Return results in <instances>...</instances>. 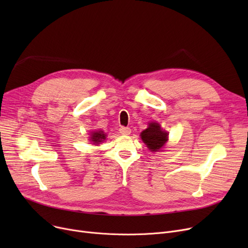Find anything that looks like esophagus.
I'll return each instance as SVG.
<instances>
[{"instance_id": "34e87169", "label": "esophagus", "mask_w": 248, "mask_h": 248, "mask_svg": "<svg viewBox=\"0 0 248 248\" xmlns=\"http://www.w3.org/2000/svg\"><path fill=\"white\" fill-rule=\"evenodd\" d=\"M131 128L129 127H125V126H122L121 128H120V133L122 134V135H124V136H127V135H129L131 134Z\"/></svg>"}]
</instances>
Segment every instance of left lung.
Returning a JSON list of instances; mask_svg holds the SVG:
<instances>
[{
	"mask_svg": "<svg viewBox=\"0 0 248 248\" xmlns=\"http://www.w3.org/2000/svg\"><path fill=\"white\" fill-rule=\"evenodd\" d=\"M168 133L162 129L158 123L152 122L148 128L140 133V138L152 152H159L168 140Z\"/></svg>",
	"mask_w": 248,
	"mask_h": 248,
	"instance_id": "8db88e82",
	"label": "left lung"
}]
</instances>
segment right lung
Here are the masks:
<instances>
[{
    "label": "right lung",
    "mask_w": 248,
    "mask_h": 248,
    "mask_svg": "<svg viewBox=\"0 0 248 248\" xmlns=\"http://www.w3.org/2000/svg\"><path fill=\"white\" fill-rule=\"evenodd\" d=\"M107 135L104 134L102 131H95V132H91L90 134V141L93 142V145H98L99 142L106 140Z\"/></svg>",
    "instance_id": "right-lung-1"
}]
</instances>
